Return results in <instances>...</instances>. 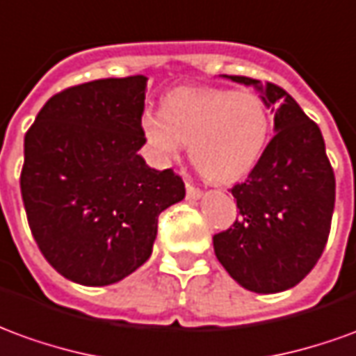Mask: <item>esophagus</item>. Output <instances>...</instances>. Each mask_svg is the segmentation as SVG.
<instances>
[{
  "label": "esophagus",
  "mask_w": 356,
  "mask_h": 356,
  "mask_svg": "<svg viewBox=\"0 0 356 356\" xmlns=\"http://www.w3.org/2000/svg\"><path fill=\"white\" fill-rule=\"evenodd\" d=\"M202 196V191L200 188H196V186L193 185H186V198L188 200H198Z\"/></svg>",
  "instance_id": "34e87169"
}]
</instances>
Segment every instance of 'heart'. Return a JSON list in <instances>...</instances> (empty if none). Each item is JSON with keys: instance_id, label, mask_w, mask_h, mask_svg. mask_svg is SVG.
I'll use <instances>...</instances> for the list:
<instances>
[{"instance_id": "b5f03b06", "label": "heart", "mask_w": 356, "mask_h": 356, "mask_svg": "<svg viewBox=\"0 0 356 356\" xmlns=\"http://www.w3.org/2000/svg\"><path fill=\"white\" fill-rule=\"evenodd\" d=\"M270 133V109L250 90L177 88L161 100V113L140 115V135L156 160L170 163L188 143L193 163L213 183L248 175Z\"/></svg>"}]
</instances>
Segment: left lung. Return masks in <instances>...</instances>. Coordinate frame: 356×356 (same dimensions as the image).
<instances>
[{
  "label": "left lung",
  "mask_w": 356,
  "mask_h": 356,
  "mask_svg": "<svg viewBox=\"0 0 356 356\" xmlns=\"http://www.w3.org/2000/svg\"><path fill=\"white\" fill-rule=\"evenodd\" d=\"M254 86L273 113V136L245 183L231 188L238 208L233 227L213 235V252L231 277L254 293H280L307 277L324 252L335 204V177L324 136L287 92Z\"/></svg>",
  "instance_id": "left-lung-1"
}]
</instances>
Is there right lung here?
<instances>
[{"mask_svg":"<svg viewBox=\"0 0 356 356\" xmlns=\"http://www.w3.org/2000/svg\"><path fill=\"white\" fill-rule=\"evenodd\" d=\"M148 79H102L51 96L24 136L21 193L34 241L63 277L111 285L152 254L158 216L185 198L152 170L140 115Z\"/></svg>","mask_w":356,"mask_h":356,"instance_id":"obj_1","label":"right lung"}]
</instances>
